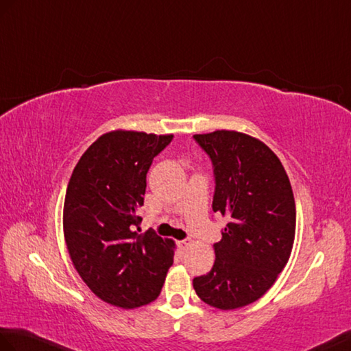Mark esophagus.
Wrapping results in <instances>:
<instances>
[{
    "instance_id": "1",
    "label": "esophagus",
    "mask_w": 351,
    "mask_h": 351,
    "mask_svg": "<svg viewBox=\"0 0 351 351\" xmlns=\"http://www.w3.org/2000/svg\"><path fill=\"white\" fill-rule=\"evenodd\" d=\"M189 245H190V243L186 242V241H179V242H178V247H179V250H182V251H185V250H186V247H189Z\"/></svg>"
}]
</instances>
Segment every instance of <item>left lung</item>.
<instances>
[{
	"label": "left lung",
	"mask_w": 351,
	"mask_h": 351,
	"mask_svg": "<svg viewBox=\"0 0 351 351\" xmlns=\"http://www.w3.org/2000/svg\"><path fill=\"white\" fill-rule=\"evenodd\" d=\"M193 138L213 162L214 213L229 219L214 243L213 269L193 286L208 305L236 309L262 298L287 265L295 197L281 161L263 142L229 130Z\"/></svg>",
	"instance_id": "1"
}]
</instances>
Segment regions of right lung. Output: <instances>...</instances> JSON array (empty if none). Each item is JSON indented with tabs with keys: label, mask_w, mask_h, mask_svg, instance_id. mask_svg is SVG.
<instances>
[{
	"label": "right lung",
	"mask_w": 351,
	"mask_h": 351,
	"mask_svg": "<svg viewBox=\"0 0 351 351\" xmlns=\"http://www.w3.org/2000/svg\"><path fill=\"white\" fill-rule=\"evenodd\" d=\"M173 136L106 133L76 165L64 200V238L80 278L104 302L132 309L160 295L173 241L138 234L146 173Z\"/></svg>",
	"instance_id": "1"
}]
</instances>
